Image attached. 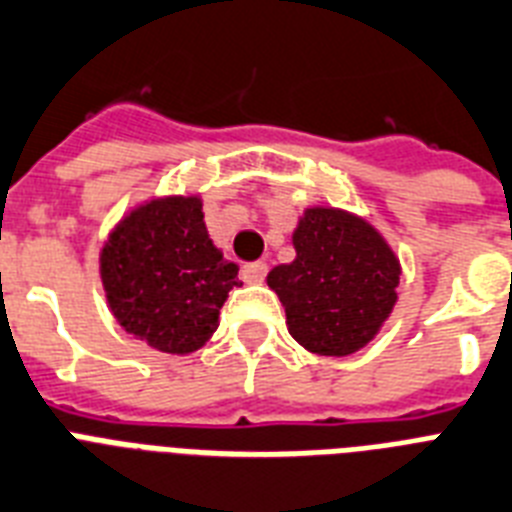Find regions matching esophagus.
<instances>
[{
	"label": "esophagus",
	"instance_id": "34e87169",
	"mask_svg": "<svg viewBox=\"0 0 512 512\" xmlns=\"http://www.w3.org/2000/svg\"><path fill=\"white\" fill-rule=\"evenodd\" d=\"M265 276H268V265L265 263H247L242 268V278L247 284H263Z\"/></svg>",
	"mask_w": 512,
	"mask_h": 512
}]
</instances>
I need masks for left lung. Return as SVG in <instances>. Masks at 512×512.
Here are the masks:
<instances>
[{"instance_id":"obj_1","label":"left lung","mask_w":512,"mask_h":512,"mask_svg":"<svg viewBox=\"0 0 512 512\" xmlns=\"http://www.w3.org/2000/svg\"><path fill=\"white\" fill-rule=\"evenodd\" d=\"M292 242L294 263L268 273L289 334L315 355H352L392 313L400 260L376 228L334 207H310Z\"/></svg>"}]
</instances>
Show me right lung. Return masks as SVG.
I'll use <instances>...</instances> for the list:
<instances>
[{
	"mask_svg": "<svg viewBox=\"0 0 512 512\" xmlns=\"http://www.w3.org/2000/svg\"><path fill=\"white\" fill-rule=\"evenodd\" d=\"M202 199L168 197L120 220L99 270L112 315L160 352L189 355L218 328L220 307L239 286V265L207 236Z\"/></svg>",
	"mask_w": 512,
	"mask_h": 512,
	"instance_id": "add662e5",
	"label": "right lung"
}]
</instances>
